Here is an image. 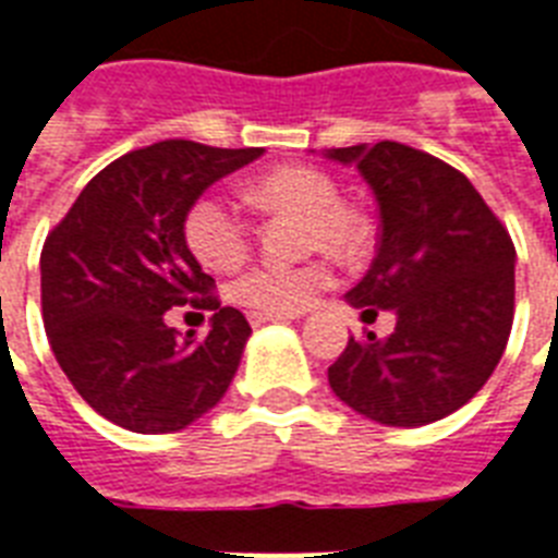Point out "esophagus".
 Instances as JSON below:
<instances>
[{"label":"esophagus","instance_id":"1","mask_svg":"<svg viewBox=\"0 0 558 558\" xmlns=\"http://www.w3.org/2000/svg\"><path fill=\"white\" fill-rule=\"evenodd\" d=\"M248 322H252V327H263V324L287 322V318H283V315H260V313H248Z\"/></svg>","mask_w":558,"mask_h":558}]
</instances>
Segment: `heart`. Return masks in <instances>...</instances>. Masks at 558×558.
Listing matches in <instances>:
<instances>
[{"label":"heart","instance_id":"heart-1","mask_svg":"<svg viewBox=\"0 0 558 558\" xmlns=\"http://www.w3.org/2000/svg\"><path fill=\"white\" fill-rule=\"evenodd\" d=\"M248 199L266 210H295L310 217V248H330L353 257L365 243L362 219L341 205L339 185L324 170L280 168L248 187ZM185 243L208 269H236L248 257L252 234L243 217L217 193H205L185 214ZM332 266L310 260L301 266L254 263L228 283L234 304L260 315H295L332 287Z\"/></svg>","mask_w":558,"mask_h":558}]
</instances>
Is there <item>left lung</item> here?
<instances>
[{
  "instance_id": "1",
  "label": "left lung",
  "mask_w": 558,
  "mask_h": 558,
  "mask_svg": "<svg viewBox=\"0 0 558 558\" xmlns=\"http://www.w3.org/2000/svg\"><path fill=\"white\" fill-rule=\"evenodd\" d=\"M379 205V248L348 304L390 310L388 339H350L332 393L373 423L416 428L463 408L493 376L512 330L515 245L460 170L399 142L327 150Z\"/></svg>"
}]
</instances>
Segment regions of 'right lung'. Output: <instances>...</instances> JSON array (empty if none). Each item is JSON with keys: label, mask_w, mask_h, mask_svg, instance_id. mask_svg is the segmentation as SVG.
<instances>
[{"label": "right lung", "mask_w": 558, "mask_h": 558, "mask_svg": "<svg viewBox=\"0 0 558 558\" xmlns=\"http://www.w3.org/2000/svg\"><path fill=\"white\" fill-rule=\"evenodd\" d=\"M263 147L222 150L170 138L100 170L48 234L39 257L43 322L57 365L109 423L182 432L226 397L252 327L219 306L185 243V214ZM210 308L202 342L163 324L173 305Z\"/></svg>", "instance_id": "obj_1"}]
</instances>
